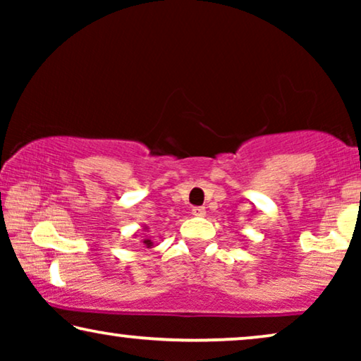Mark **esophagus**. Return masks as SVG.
Wrapping results in <instances>:
<instances>
[{
  "label": "esophagus",
  "mask_w": 361,
  "mask_h": 361,
  "mask_svg": "<svg viewBox=\"0 0 361 361\" xmlns=\"http://www.w3.org/2000/svg\"><path fill=\"white\" fill-rule=\"evenodd\" d=\"M192 215H194V216H204L205 215V207H194V209H192Z\"/></svg>",
  "instance_id": "esophagus-1"
}]
</instances>
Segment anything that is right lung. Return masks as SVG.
<instances>
[{"label": "right lung", "mask_w": 361, "mask_h": 361, "mask_svg": "<svg viewBox=\"0 0 361 361\" xmlns=\"http://www.w3.org/2000/svg\"><path fill=\"white\" fill-rule=\"evenodd\" d=\"M145 231H149V226L145 225ZM136 236V235H135ZM142 238V245L146 246V248H152V245H154V241H152L149 236H141Z\"/></svg>", "instance_id": "1"}]
</instances>
